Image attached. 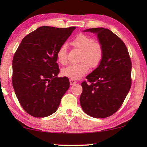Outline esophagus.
Returning <instances> with one entry per match:
<instances>
[{
  "mask_svg": "<svg viewBox=\"0 0 147 147\" xmlns=\"http://www.w3.org/2000/svg\"><path fill=\"white\" fill-rule=\"evenodd\" d=\"M76 81H75L74 80H72V79H70L69 80V83H70V85H74V84H76Z\"/></svg>",
  "mask_w": 147,
  "mask_h": 147,
  "instance_id": "1",
  "label": "esophagus"
}]
</instances>
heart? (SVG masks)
<instances>
[{"instance_id": "b5f03b06", "label": "heart", "mask_w": 147, "mask_h": 147, "mask_svg": "<svg viewBox=\"0 0 147 147\" xmlns=\"http://www.w3.org/2000/svg\"><path fill=\"white\" fill-rule=\"evenodd\" d=\"M74 47L82 51L80 60L76 64H71L62 70V74L72 80L80 79L87 74L90 65L95 67L99 65L103 57L102 44L95 41L92 37L83 34L78 35L71 41ZM57 61L62 65L67 63V45H61L57 53Z\"/></svg>"}]
</instances>
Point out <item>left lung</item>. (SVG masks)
<instances>
[{
    "mask_svg": "<svg viewBox=\"0 0 147 147\" xmlns=\"http://www.w3.org/2000/svg\"><path fill=\"white\" fill-rule=\"evenodd\" d=\"M84 31L97 35L103 57L97 68L86 77L90 83H82L80 104L88 115L106 118L119 109L130 89L131 60L125 44L110 30L98 27Z\"/></svg>",
    "mask_w": 147,
    "mask_h": 147,
    "instance_id": "8db88e82",
    "label": "left lung"
}]
</instances>
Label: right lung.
<instances>
[{"instance_id":"right-lung-1","label":"right lung","mask_w":147,"mask_h":147,"mask_svg":"<svg viewBox=\"0 0 147 147\" xmlns=\"http://www.w3.org/2000/svg\"><path fill=\"white\" fill-rule=\"evenodd\" d=\"M76 27H40L25 36L13 59V88L24 110L34 117L51 115L69 88V79L59 78L58 49Z\"/></svg>"}]
</instances>
